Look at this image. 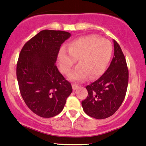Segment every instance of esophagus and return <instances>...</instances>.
Returning <instances> with one entry per match:
<instances>
[{
    "mask_svg": "<svg viewBox=\"0 0 146 146\" xmlns=\"http://www.w3.org/2000/svg\"><path fill=\"white\" fill-rule=\"evenodd\" d=\"M72 88H73V90H75L79 88V86L77 84H72Z\"/></svg>",
    "mask_w": 146,
    "mask_h": 146,
    "instance_id": "34e87169",
    "label": "esophagus"
}]
</instances>
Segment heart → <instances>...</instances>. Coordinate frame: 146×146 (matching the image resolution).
<instances>
[{
	"label": "heart",
	"mask_w": 146,
	"mask_h": 146,
	"mask_svg": "<svg viewBox=\"0 0 146 146\" xmlns=\"http://www.w3.org/2000/svg\"><path fill=\"white\" fill-rule=\"evenodd\" d=\"M113 46L108 40L97 35L82 36L69 42L68 50L62 47L58 52L61 71L67 74L78 59L79 65L68 75L72 81L82 82L90 76L91 80L105 73L111 61Z\"/></svg>",
	"instance_id": "1"
}]
</instances>
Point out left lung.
Here are the masks:
<instances>
[{"label": "left lung", "instance_id": "8db88e82", "mask_svg": "<svg viewBox=\"0 0 146 146\" xmlns=\"http://www.w3.org/2000/svg\"><path fill=\"white\" fill-rule=\"evenodd\" d=\"M114 54L104 74L87 86V98L82 102L84 112L96 119L110 117L118 110L125 98L129 70L120 45L113 40Z\"/></svg>", "mask_w": 146, "mask_h": 146}]
</instances>
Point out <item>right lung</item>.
Wrapping results in <instances>:
<instances>
[{
  "instance_id": "obj_1",
  "label": "right lung",
  "mask_w": 146,
  "mask_h": 146,
  "mask_svg": "<svg viewBox=\"0 0 146 146\" xmlns=\"http://www.w3.org/2000/svg\"><path fill=\"white\" fill-rule=\"evenodd\" d=\"M70 36L65 31L43 30L26 42L19 55L16 75L21 95L38 116L59 114L73 91L56 65L60 47Z\"/></svg>"
}]
</instances>
